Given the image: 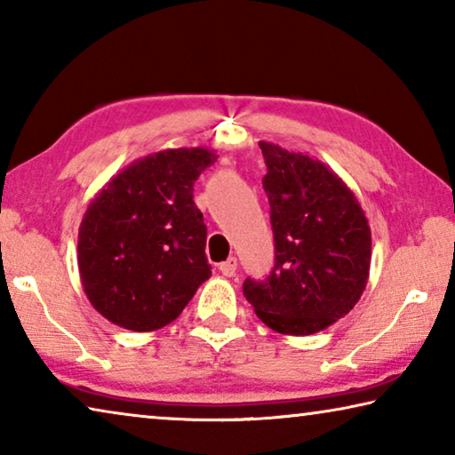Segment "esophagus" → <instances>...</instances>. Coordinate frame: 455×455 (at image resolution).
<instances>
[{
	"mask_svg": "<svg viewBox=\"0 0 455 455\" xmlns=\"http://www.w3.org/2000/svg\"><path fill=\"white\" fill-rule=\"evenodd\" d=\"M219 268H220V273L225 275V276H233V275L236 273V259H235V257L227 259L225 263L219 265Z\"/></svg>",
	"mask_w": 455,
	"mask_h": 455,
	"instance_id": "esophagus-1",
	"label": "esophagus"
}]
</instances>
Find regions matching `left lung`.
<instances>
[{"mask_svg": "<svg viewBox=\"0 0 455 455\" xmlns=\"http://www.w3.org/2000/svg\"><path fill=\"white\" fill-rule=\"evenodd\" d=\"M271 204L275 267L243 292L257 317L283 335H313L347 315L365 291L371 228L359 200L321 160L259 142Z\"/></svg>", "mask_w": 455, "mask_h": 455, "instance_id": "8db88e82", "label": "left lung"}]
</instances>
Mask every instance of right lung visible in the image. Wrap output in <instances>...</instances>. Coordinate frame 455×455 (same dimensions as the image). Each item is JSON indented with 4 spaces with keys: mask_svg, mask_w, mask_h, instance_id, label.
<instances>
[{
    "mask_svg": "<svg viewBox=\"0 0 455 455\" xmlns=\"http://www.w3.org/2000/svg\"><path fill=\"white\" fill-rule=\"evenodd\" d=\"M217 154L168 148L134 160L88 204L78 230V268L92 307L136 333L163 329L211 276L195 180Z\"/></svg>",
    "mask_w": 455,
    "mask_h": 455,
    "instance_id": "1",
    "label": "right lung"
}]
</instances>
